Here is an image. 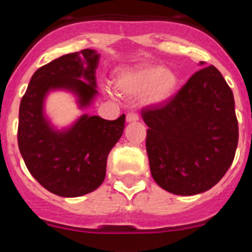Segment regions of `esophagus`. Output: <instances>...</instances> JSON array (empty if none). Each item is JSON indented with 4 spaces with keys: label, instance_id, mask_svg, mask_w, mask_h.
I'll list each match as a JSON object with an SVG mask.
<instances>
[{
    "label": "esophagus",
    "instance_id": "1",
    "mask_svg": "<svg viewBox=\"0 0 252 252\" xmlns=\"http://www.w3.org/2000/svg\"><path fill=\"white\" fill-rule=\"evenodd\" d=\"M139 119V115L137 114V113L134 112H130L126 114V122H135Z\"/></svg>",
    "mask_w": 252,
    "mask_h": 252
}]
</instances>
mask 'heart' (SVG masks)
<instances>
[{
  "label": "heart",
  "mask_w": 252,
  "mask_h": 252,
  "mask_svg": "<svg viewBox=\"0 0 252 252\" xmlns=\"http://www.w3.org/2000/svg\"><path fill=\"white\" fill-rule=\"evenodd\" d=\"M178 86V77L161 65H144L122 70L115 78V87L122 94L138 97L144 94L148 103H161L171 97Z\"/></svg>",
  "instance_id": "b5f03b06"
}]
</instances>
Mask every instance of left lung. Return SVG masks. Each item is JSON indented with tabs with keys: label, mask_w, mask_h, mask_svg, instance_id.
I'll use <instances>...</instances> for the list:
<instances>
[{
	"label": "left lung",
	"mask_w": 252,
	"mask_h": 252,
	"mask_svg": "<svg viewBox=\"0 0 252 252\" xmlns=\"http://www.w3.org/2000/svg\"><path fill=\"white\" fill-rule=\"evenodd\" d=\"M142 118L153 179L166 191H206L232 164L239 142L234 94L214 65L194 73L165 102L143 108Z\"/></svg>",
	"instance_id": "obj_1"
}]
</instances>
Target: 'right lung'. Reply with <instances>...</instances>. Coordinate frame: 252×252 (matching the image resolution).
Masks as SVG:
<instances>
[{"instance_id":"1","label":"right lung","mask_w":252,"mask_h":252,"mask_svg":"<svg viewBox=\"0 0 252 252\" xmlns=\"http://www.w3.org/2000/svg\"><path fill=\"white\" fill-rule=\"evenodd\" d=\"M99 55L93 49L62 56L38 68L20 104L17 140L28 171L48 191L76 197L97 189L105 178L108 154L124 130L126 115L105 121L82 115L72 128L58 131L43 115L51 89H69L86 107L97 94L95 69Z\"/></svg>"}]
</instances>
